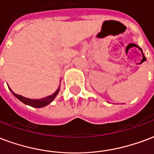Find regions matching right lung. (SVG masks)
Returning <instances> with one entry per match:
<instances>
[{"label": "right lung", "mask_w": 154, "mask_h": 154, "mask_svg": "<svg viewBox=\"0 0 154 154\" xmlns=\"http://www.w3.org/2000/svg\"><path fill=\"white\" fill-rule=\"evenodd\" d=\"M60 87L58 88V90L54 92V94H52L51 95H49L47 97L39 99V100H36V99H28V98L23 97L22 95L15 94V93H14L10 88L9 89H10V91L12 92V94H13L18 100H19L21 102L25 103V104L31 106V107H33V108H42V107H45V106L48 105L49 103H51V102L54 100V99L56 97V95L58 94L59 91H60Z\"/></svg>", "instance_id": "1"}]
</instances>
